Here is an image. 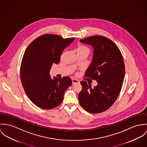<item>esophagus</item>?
<instances>
[{
    "mask_svg": "<svg viewBox=\"0 0 147 147\" xmlns=\"http://www.w3.org/2000/svg\"><path fill=\"white\" fill-rule=\"evenodd\" d=\"M72 83L73 84H75V83H79L80 81L78 80H77L76 79H72Z\"/></svg>",
    "mask_w": 147,
    "mask_h": 147,
    "instance_id": "obj_1",
    "label": "esophagus"
}]
</instances>
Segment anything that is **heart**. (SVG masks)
Masks as SVG:
<instances>
[{"label":"heart","mask_w":147,"mask_h":147,"mask_svg":"<svg viewBox=\"0 0 147 147\" xmlns=\"http://www.w3.org/2000/svg\"><path fill=\"white\" fill-rule=\"evenodd\" d=\"M87 51L88 52H89V49L88 48H87L86 46H82V45H80L77 49V51Z\"/></svg>","instance_id":"b5f03b06"}]
</instances>
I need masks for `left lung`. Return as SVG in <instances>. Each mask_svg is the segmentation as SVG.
I'll return each instance as SVG.
<instances>
[{
  "label": "left lung",
  "mask_w": 147,
  "mask_h": 147,
  "mask_svg": "<svg viewBox=\"0 0 147 147\" xmlns=\"http://www.w3.org/2000/svg\"><path fill=\"white\" fill-rule=\"evenodd\" d=\"M80 42L94 49L85 76L96 80L98 85L92 88L87 82H81L79 102L87 112L101 113L109 108L119 95L125 73L123 59L117 45L105 36H91Z\"/></svg>",
  "instance_id": "1"
}]
</instances>
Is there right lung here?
Returning <instances> with one entry per match:
<instances>
[{
  "instance_id": "right-lung-1",
  "label": "right lung",
  "mask_w": 147,
  "mask_h": 147,
  "mask_svg": "<svg viewBox=\"0 0 147 147\" xmlns=\"http://www.w3.org/2000/svg\"><path fill=\"white\" fill-rule=\"evenodd\" d=\"M74 39L45 34L26 49L21 64V81L27 96L39 108L51 109L59 105L65 91L72 84L69 77L52 79L49 71L53 63H59L63 50Z\"/></svg>"
}]
</instances>
